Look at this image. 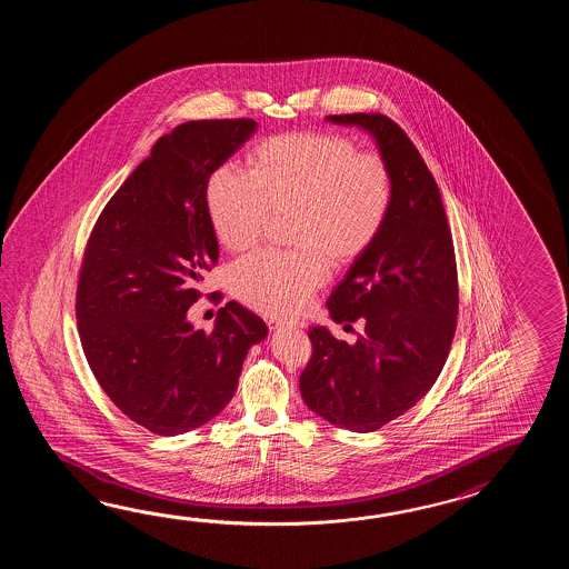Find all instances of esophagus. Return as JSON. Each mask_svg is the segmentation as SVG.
I'll return each instance as SVG.
<instances>
[{"label": "esophagus", "mask_w": 569, "mask_h": 569, "mask_svg": "<svg viewBox=\"0 0 569 569\" xmlns=\"http://www.w3.org/2000/svg\"><path fill=\"white\" fill-rule=\"evenodd\" d=\"M268 329H272V331H279V329H284V327H289V323H284V321H280V319H274V317H270L267 319Z\"/></svg>", "instance_id": "obj_1"}]
</instances>
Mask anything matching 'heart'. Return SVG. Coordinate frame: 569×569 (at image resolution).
I'll use <instances>...</instances> for the list:
<instances>
[{"mask_svg":"<svg viewBox=\"0 0 569 569\" xmlns=\"http://www.w3.org/2000/svg\"><path fill=\"white\" fill-rule=\"evenodd\" d=\"M248 174L218 167L206 187L216 238L231 252L254 248L270 216H289L292 254L260 252L231 268L240 301L277 317L299 313L327 280V260L360 262L387 228L395 177L387 158L341 133L290 132L256 142Z\"/></svg>","mask_w":569,"mask_h":569,"instance_id":"b5f03b06","label":"heart"}]
</instances>
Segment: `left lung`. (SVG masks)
Segmentation results:
<instances>
[{
    "label": "left lung",
    "instance_id": "obj_1",
    "mask_svg": "<svg viewBox=\"0 0 569 569\" xmlns=\"http://www.w3.org/2000/svg\"><path fill=\"white\" fill-rule=\"evenodd\" d=\"M375 136L395 177V203L375 248L331 292L338 323L362 321L350 346L311 327L301 397L331 425L370 433L395 421L436 385L458 326V267L446 207L431 170L385 113L329 116Z\"/></svg>",
    "mask_w": 569,
    "mask_h": 569
}]
</instances>
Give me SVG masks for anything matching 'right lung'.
I'll list each match as a JSON object with an SVG mask.
<instances>
[{
  "label": "right lung",
  "mask_w": 569,
  "mask_h": 569,
  "mask_svg": "<svg viewBox=\"0 0 569 569\" xmlns=\"http://www.w3.org/2000/svg\"><path fill=\"white\" fill-rule=\"evenodd\" d=\"M256 121H187L162 136L99 213L77 280L87 362L111 402L157 436H181L223 411L267 323L230 301L213 331L187 311L218 264L207 179Z\"/></svg>",
  "instance_id": "1"
}]
</instances>
